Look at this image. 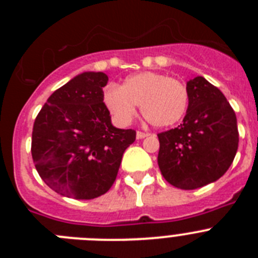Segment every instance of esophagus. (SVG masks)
I'll use <instances>...</instances> for the list:
<instances>
[{"instance_id": "1", "label": "esophagus", "mask_w": 258, "mask_h": 258, "mask_svg": "<svg viewBox=\"0 0 258 258\" xmlns=\"http://www.w3.org/2000/svg\"><path fill=\"white\" fill-rule=\"evenodd\" d=\"M149 133H145V132H137V140H142V138H146L149 137Z\"/></svg>"}]
</instances>
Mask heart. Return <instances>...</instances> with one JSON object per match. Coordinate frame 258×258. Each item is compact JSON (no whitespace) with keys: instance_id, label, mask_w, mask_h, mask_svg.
Returning a JSON list of instances; mask_svg holds the SVG:
<instances>
[{"instance_id":"b5f03b06","label":"heart","mask_w":258,"mask_h":258,"mask_svg":"<svg viewBox=\"0 0 258 258\" xmlns=\"http://www.w3.org/2000/svg\"><path fill=\"white\" fill-rule=\"evenodd\" d=\"M104 106L118 125H127L136 106L152 125L170 126L184 116L188 106L186 86L156 72H140L127 77L121 88L109 85L103 93Z\"/></svg>"}]
</instances>
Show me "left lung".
Wrapping results in <instances>:
<instances>
[{
  "label": "left lung",
  "mask_w": 258,
  "mask_h": 258,
  "mask_svg": "<svg viewBox=\"0 0 258 258\" xmlns=\"http://www.w3.org/2000/svg\"><path fill=\"white\" fill-rule=\"evenodd\" d=\"M188 106L178 127L157 134V164L174 187L195 190L221 178L239 143L234 109L220 89L204 77L187 81Z\"/></svg>",
  "instance_id": "8db88e82"
}]
</instances>
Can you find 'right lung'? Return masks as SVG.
<instances>
[{
    "label": "right lung",
    "instance_id": "1",
    "mask_svg": "<svg viewBox=\"0 0 258 258\" xmlns=\"http://www.w3.org/2000/svg\"><path fill=\"white\" fill-rule=\"evenodd\" d=\"M103 72H83L52 93L32 132V157L45 183L67 198L89 200L111 188L136 132L111 122Z\"/></svg>",
    "mask_w": 258,
    "mask_h": 258
}]
</instances>
